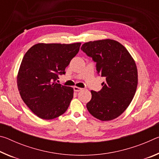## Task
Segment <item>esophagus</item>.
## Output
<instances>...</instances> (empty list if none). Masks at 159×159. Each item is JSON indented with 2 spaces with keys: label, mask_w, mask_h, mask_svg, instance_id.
<instances>
[{
  "label": "esophagus",
  "mask_w": 159,
  "mask_h": 159,
  "mask_svg": "<svg viewBox=\"0 0 159 159\" xmlns=\"http://www.w3.org/2000/svg\"><path fill=\"white\" fill-rule=\"evenodd\" d=\"M74 90L75 92H79V91H81L83 90V88H79V87H77V86H74Z\"/></svg>",
  "instance_id": "esophagus-1"
}]
</instances>
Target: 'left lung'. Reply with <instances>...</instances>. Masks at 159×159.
<instances>
[{"mask_svg":"<svg viewBox=\"0 0 159 159\" xmlns=\"http://www.w3.org/2000/svg\"><path fill=\"white\" fill-rule=\"evenodd\" d=\"M81 50L96 61L98 74L105 77L102 89L91 90L86 107L90 114L102 121L115 119L130 105L138 83L134 59L119 42L102 39L85 43Z\"/></svg>","mask_w":159,"mask_h":159,"instance_id":"1","label":"left lung"}]
</instances>
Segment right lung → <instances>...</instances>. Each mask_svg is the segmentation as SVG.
Instances as JSON below:
<instances>
[{
	"label": "right lung",
	"mask_w": 159,
	"mask_h": 159,
	"mask_svg": "<svg viewBox=\"0 0 159 159\" xmlns=\"http://www.w3.org/2000/svg\"><path fill=\"white\" fill-rule=\"evenodd\" d=\"M80 43L33 45L24 56L17 83L24 102L42 119L50 120L65 112L74 97V88L56 82L59 74L79 52Z\"/></svg>",
	"instance_id": "add662e5"
}]
</instances>
